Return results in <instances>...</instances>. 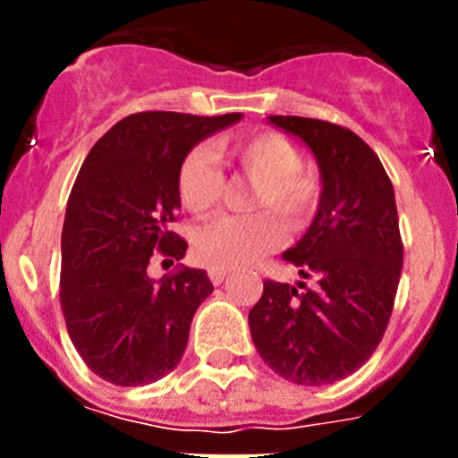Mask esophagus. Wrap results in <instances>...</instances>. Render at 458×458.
Listing matches in <instances>:
<instances>
[{"label": "esophagus", "instance_id": "esophagus-1", "mask_svg": "<svg viewBox=\"0 0 458 458\" xmlns=\"http://www.w3.org/2000/svg\"><path fill=\"white\" fill-rule=\"evenodd\" d=\"M226 275H229V268H222V266H210L208 268V277L213 284H222Z\"/></svg>", "mask_w": 458, "mask_h": 458}]
</instances>
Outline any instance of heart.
<instances>
[{"label":"heart","mask_w":458,"mask_h":458,"mask_svg":"<svg viewBox=\"0 0 458 458\" xmlns=\"http://www.w3.org/2000/svg\"><path fill=\"white\" fill-rule=\"evenodd\" d=\"M217 156L254 185L248 208L252 216L220 217L194 233L199 261L222 268L245 266L264 257L282 241V225L301 229L317 210L323 194L318 167L301 163V153L277 132H252L216 144ZM225 172L210 153H188L176 176V192L188 213L206 217L225 197Z\"/></svg>","instance_id":"b5f03b06"}]
</instances>
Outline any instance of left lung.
Instances as JSON below:
<instances>
[{
    "instance_id": "1",
    "label": "left lung",
    "mask_w": 458,
    "mask_h": 458,
    "mask_svg": "<svg viewBox=\"0 0 458 458\" xmlns=\"http://www.w3.org/2000/svg\"><path fill=\"white\" fill-rule=\"evenodd\" d=\"M268 119L317 156L323 194L302 241L284 252L314 286L266 279L250 333L275 374L326 386L365 365L390 323L403 266L394 188L378 156L349 128L305 116Z\"/></svg>"
}]
</instances>
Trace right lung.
<instances>
[{
  "label": "right lung",
  "mask_w": 458,
  "mask_h": 458,
  "mask_svg": "<svg viewBox=\"0 0 458 458\" xmlns=\"http://www.w3.org/2000/svg\"><path fill=\"white\" fill-rule=\"evenodd\" d=\"M241 116L137 112L89 151L66 206L59 301L72 346L103 380L148 386L183 358L194 311L213 284L206 270L181 264L157 282L147 270L153 257L174 264L188 250L172 232L181 163Z\"/></svg>",
  "instance_id": "right-lung-1"
}]
</instances>
